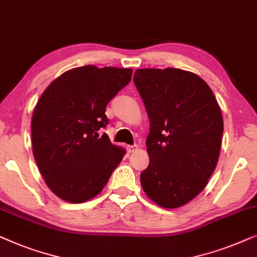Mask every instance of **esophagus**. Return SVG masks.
Wrapping results in <instances>:
<instances>
[{"label":"esophagus","instance_id":"esophagus-1","mask_svg":"<svg viewBox=\"0 0 257 257\" xmlns=\"http://www.w3.org/2000/svg\"><path fill=\"white\" fill-rule=\"evenodd\" d=\"M137 149H139V146H137V144H134V146H128L127 147L128 153H134V151H136Z\"/></svg>","mask_w":257,"mask_h":257}]
</instances>
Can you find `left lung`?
I'll list each match as a JSON object with an SVG mask.
<instances>
[{"mask_svg":"<svg viewBox=\"0 0 257 257\" xmlns=\"http://www.w3.org/2000/svg\"><path fill=\"white\" fill-rule=\"evenodd\" d=\"M134 82L150 121L143 191L161 207H180L205 189L218 163L223 133L218 101L199 75L179 68H141Z\"/></svg>","mask_w":257,"mask_h":257,"instance_id":"left-lung-1","label":"left lung"}]
</instances>
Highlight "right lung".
I'll return each instance as SVG.
<instances>
[{
    "instance_id": "right-lung-1",
    "label": "right lung",
    "mask_w": 257,
    "mask_h": 257,
    "mask_svg": "<svg viewBox=\"0 0 257 257\" xmlns=\"http://www.w3.org/2000/svg\"><path fill=\"white\" fill-rule=\"evenodd\" d=\"M132 68H72L43 92L31 120L32 153L49 189L73 204L96 197L125 155L110 142L104 114L129 84Z\"/></svg>"
}]
</instances>
